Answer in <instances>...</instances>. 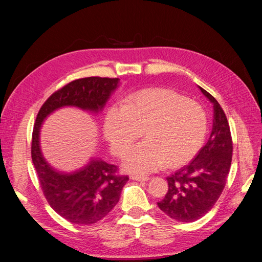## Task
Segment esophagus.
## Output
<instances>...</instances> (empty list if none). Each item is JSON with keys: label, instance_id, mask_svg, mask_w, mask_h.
I'll use <instances>...</instances> for the list:
<instances>
[{"label": "esophagus", "instance_id": "34e87169", "mask_svg": "<svg viewBox=\"0 0 262 262\" xmlns=\"http://www.w3.org/2000/svg\"><path fill=\"white\" fill-rule=\"evenodd\" d=\"M130 178L137 182H147L149 180L148 176H140V175H132Z\"/></svg>", "mask_w": 262, "mask_h": 262}]
</instances>
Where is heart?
Returning a JSON list of instances; mask_svg holds the SVG:
<instances>
[{
  "instance_id": "1",
  "label": "heart",
  "mask_w": 262,
  "mask_h": 262,
  "mask_svg": "<svg viewBox=\"0 0 262 262\" xmlns=\"http://www.w3.org/2000/svg\"><path fill=\"white\" fill-rule=\"evenodd\" d=\"M143 130L146 141L123 161L127 172L140 175L189 162L204 144L208 116L200 103L170 89L138 92L108 110L105 135L118 157L125 155Z\"/></svg>"
}]
</instances>
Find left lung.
<instances>
[{
	"label": "left lung",
	"instance_id": "8db88e82",
	"mask_svg": "<svg viewBox=\"0 0 262 262\" xmlns=\"http://www.w3.org/2000/svg\"><path fill=\"white\" fill-rule=\"evenodd\" d=\"M213 104L210 138L198 155L167 177L168 192L158 207L178 222H193L207 213L222 194L232 158V139L224 110L213 96L200 87Z\"/></svg>",
	"mask_w": 262,
	"mask_h": 262
}]
</instances>
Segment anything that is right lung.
<instances>
[{
	"mask_svg": "<svg viewBox=\"0 0 262 262\" xmlns=\"http://www.w3.org/2000/svg\"><path fill=\"white\" fill-rule=\"evenodd\" d=\"M118 84L119 78L99 76L72 80L50 96L36 118L31 152L40 187L51 207L73 224L90 225L104 219L119 202L128 176L119 175L117 166L98 158L76 172L61 173L54 170L40 152L41 124L54 110L63 106L98 113Z\"/></svg>",
	"mask_w": 262,
	"mask_h": 262,
	"instance_id": "obj_1",
	"label": "right lung"
}]
</instances>
